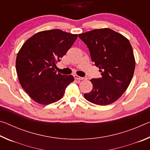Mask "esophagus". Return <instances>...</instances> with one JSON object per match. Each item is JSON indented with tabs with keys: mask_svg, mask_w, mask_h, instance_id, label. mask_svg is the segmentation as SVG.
<instances>
[{
	"mask_svg": "<svg viewBox=\"0 0 150 150\" xmlns=\"http://www.w3.org/2000/svg\"><path fill=\"white\" fill-rule=\"evenodd\" d=\"M74 78L77 80H83V79H85V77H79V76L76 75H74Z\"/></svg>",
	"mask_w": 150,
	"mask_h": 150,
	"instance_id": "obj_1",
	"label": "esophagus"
}]
</instances>
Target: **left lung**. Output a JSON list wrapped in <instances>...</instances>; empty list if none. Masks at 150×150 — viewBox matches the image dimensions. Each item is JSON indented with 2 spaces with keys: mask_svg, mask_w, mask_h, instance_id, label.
Segmentation results:
<instances>
[{
  "mask_svg": "<svg viewBox=\"0 0 150 150\" xmlns=\"http://www.w3.org/2000/svg\"><path fill=\"white\" fill-rule=\"evenodd\" d=\"M87 45L102 77L90 80L93 89L84 94L88 101L105 106L115 103L128 87L135 69V58L129 40L110 28L79 34Z\"/></svg>",
  "mask_w": 150,
  "mask_h": 150,
  "instance_id": "obj_1",
  "label": "left lung"
}]
</instances>
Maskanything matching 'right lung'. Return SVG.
<instances>
[{
  "instance_id": "obj_1",
  "label": "right lung",
  "mask_w": 150,
  "mask_h": 150,
  "mask_svg": "<svg viewBox=\"0 0 150 150\" xmlns=\"http://www.w3.org/2000/svg\"><path fill=\"white\" fill-rule=\"evenodd\" d=\"M77 38V34L61 30H45L32 35L20 48L16 60L17 75L35 102L44 105L57 102L74 81L73 75L57 73L55 67Z\"/></svg>"
}]
</instances>
